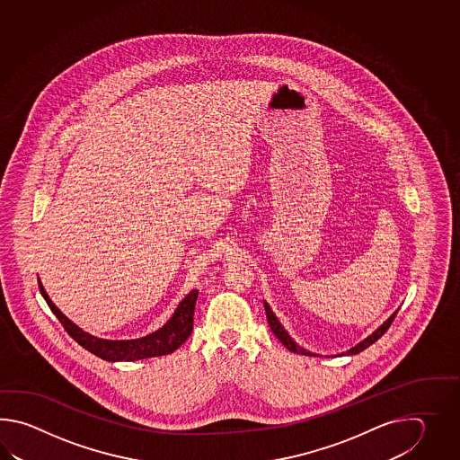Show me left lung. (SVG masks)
I'll use <instances>...</instances> for the list:
<instances>
[{
    "label": "left lung",
    "mask_w": 460,
    "mask_h": 460,
    "mask_svg": "<svg viewBox=\"0 0 460 460\" xmlns=\"http://www.w3.org/2000/svg\"><path fill=\"white\" fill-rule=\"evenodd\" d=\"M264 304V311H266V319H268V323H270V327H271V331H273L274 335L279 339V342L283 343L284 347L289 350V352L294 353H301V355H313L311 352H307V350H304V349H301L297 343L294 342L293 339L289 337V333L286 332L284 331L283 325L279 323V321L276 319V315H274L273 311L270 309V305L268 304ZM396 314H398V311L394 314H391L390 319L386 321V323H383L375 332L372 333V335H368L363 342L357 343L355 347H352L350 350H347V355H357V353L362 352V350H365V349H368L372 343L376 342L380 337H382L383 333L386 332L388 329H390L391 323L394 321V317H396ZM342 353V355H343Z\"/></svg>",
    "instance_id": "left-lung-1"
}]
</instances>
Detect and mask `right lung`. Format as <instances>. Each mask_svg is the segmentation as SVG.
<instances>
[{
  "label": "right lung",
  "mask_w": 460,
  "mask_h": 460,
  "mask_svg": "<svg viewBox=\"0 0 460 460\" xmlns=\"http://www.w3.org/2000/svg\"><path fill=\"white\" fill-rule=\"evenodd\" d=\"M40 289L50 311L56 314L66 332L69 333L70 337L85 350L107 362H135V360H143L151 357L169 355L186 342L194 329V309H196L197 296H199L197 289H192L179 303L166 325H163L156 332L149 333L146 337L137 339V341H103L84 332L75 323H70L69 319L56 307V304L50 301L40 281Z\"/></svg>",
  "instance_id": "1"
}]
</instances>
